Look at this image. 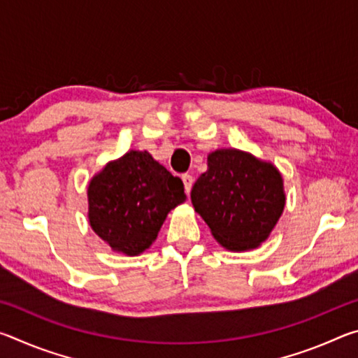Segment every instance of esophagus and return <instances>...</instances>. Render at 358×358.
Wrapping results in <instances>:
<instances>
[{
  "instance_id": "1",
  "label": "esophagus",
  "mask_w": 358,
  "mask_h": 358,
  "mask_svg": "<svg viewBox=\"0 0 358 358\" xmlns=\"http://www.w3.org/2000/svg\"><path fill=\"white\" fill-rule=\"evenodd\" d=\"M181 180H183V183H185L186 194H189L191 192V187H192V183H194V178L191 177L189 173H183V175H181Z\"/></svg>"
}]
</instances>
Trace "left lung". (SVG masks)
Segmentation results:
<instances>
[{"label":"left lung","instance_id":"left-lung-1","mask_svg":"<svg viewBox=\"0 0 358 358\" xmlns=\"http://www.w3.org/2000/svg\"><path fill=\"white\" fill-rule=\"evenodd\" d=\"M194 208L230 251H246L268 237L286 203L281 173L238 150H216L191 191Z\"/></svg>","mask_w":358,"mask_h":358}]
</instances>
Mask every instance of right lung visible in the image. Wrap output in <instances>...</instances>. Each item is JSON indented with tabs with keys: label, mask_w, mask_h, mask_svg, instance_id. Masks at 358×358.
Segmentation results:
<instances>
[{
	"label": "right lung",
	"mask_w": 358,
	"mask_h": 358,
	"mask_svg": "<svg viewBox=\"0 0 358 358\" xmlns=\"http://www.w3.org/2000/svg\"><path fill=\"white\" fill-rule=\"evenodd\" d=\"M185 197L183 181L148 151H129L90 183V224L112 250L137 256L153 243L169 211Z\"/></svg>",
	"instance_id": "obj_1"
}]
</instances>
